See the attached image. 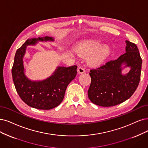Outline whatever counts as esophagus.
<instances>
[{"mask_svg":"<svg viewBox=\"0 0 148 148\" xmlns=\"http://www.w3.org/2000/svg\"><path fill=\"white\" fill-rule=\"evenodd\" d=\"M77 72L79 73V74H82V73H84L85 72V69L83 67H79L77 69Z\"/></svg>","mask_w":148,"mask_h":148,"instance_id":"1","label":"esophagus"}]
</instances>
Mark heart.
Instances as JSON below:
<instances>
[{
	"label": "heart",
	"mask_w": 148,
	"mask_h": 148,
	"mask_svg": "<svg viewBox=\"0 0 148 148\" xmlns=\"http://www.w3.org/2000/svg\"><path fill=\"white\" fill-rule=\"evenodd\" d=\"M101 44L99 41L90 40L83 42L79 47V52L82 55L94 53L90 57L88 63L92 66L100 64L105 59L109 51L107 46L101 47Z\"/></svg>",
	"instance_id": "1"
}]
</instances>
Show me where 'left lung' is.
Returning a JSON list of instances; mask_svg holds the SVG:
<instances>
[{
    "label": "left lung",
    "mask_w": 148,
    "mask_h": 148,
    "mask_svg": "<svg viewBox=\"0 0 148 148\" xmlns=\"http://www.w3.org/2000/svg\"><path fill=\"white\" fill-rule=\"evenodd\" d=\"M125 53L116 60H111L90 70L91 82L88 90L90 100L102 107H112L128 99L137 88L141 71L142 60L135 44L125 41ZM131 67L126 75L121 74V66Z\"/></svg>",
    "instance_id": "8db88e82"
}]
</instances>
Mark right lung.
Returning a JSON list of instances; mask_svg holds the SVG:
<instances>
[{
  "label": "right lung",
  "instance_id": "right-lung-1",
  "mask_svg": "<svg viewBox=\"0 0 148 148\" xmlns=\"http://www.w3.org/2000/svg\"><path fill=\"white\" fill-rule=\"evenodd\" d=\"M38 41L53 39L49 36L29 39L16 51L12 69L13 80L16 91L27 105L40 110H50L62 102L68 85L77 75V66H59L52 75L45 80H30L24 73L23 58L26 46L34 45Z\"/></svg>",
  "mask_w": 148,
  "mask_h": 148
}]
</instances>
